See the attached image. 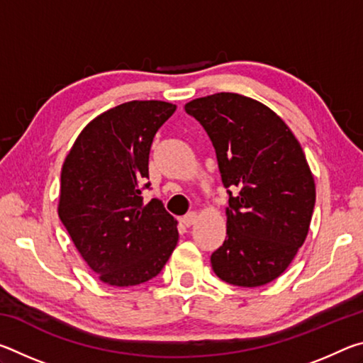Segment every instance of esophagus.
<instances>
[{
  "mask_svg": "<svg viewBox=\"0 0 363 363\" xmlns=\"http://www.w3.org/2000/svg\"><path fill=\"white\" fill-rule=\"evenodd\" d=\"M196 218H199V216H196V213H195V211H190V213H187V214H186V216L182 218V223L186 224L187 227H190L192 224H195Z\"/></svg>",
  "mask_w": 363,
  "mask_h": 363,
  "instance_id": "obj_1",
  "label": "esophagus"
}]
</instances>
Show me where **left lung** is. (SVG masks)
<instances>
[{
	"label": "left lung",
	"instance_id": "8db88e82",
	"mask_svg": "<svg viewBox=\"0 0 363 363\" xmlns=\"http://www.w3.org/2000/svg\"><path fill=\"white\" fill-rule=\"evenodd\" d=\"M216 150L229 194L227 237L211 255L220 280L261 286L285 272L303 247L315 184L303 149L277 113L233 93L186 104Z\"/></svg>",
	"mask_w": 363,
	"mask_h": 363
}]
</instances>
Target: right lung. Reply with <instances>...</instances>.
I'll return each mask as SVG.
<instances>
[{
    "instance_id": "1",
    "label": "right lung",
    "mask_w": 363,
    "mask_h": 363,
    "mask_svg": "<svg viewBox=\"0 0 363 363\" xmlns=\"http://www.w3.org/2000/svg\"><path fill=\"white\" fill-rule=\"evenodd\" d=\"M176 106L131 101L79 133L60 173L59 218L104 284L133 286L157 277L176 248L177 220L143 190L149 153Z\"/></svg>"
}]
</instances>
